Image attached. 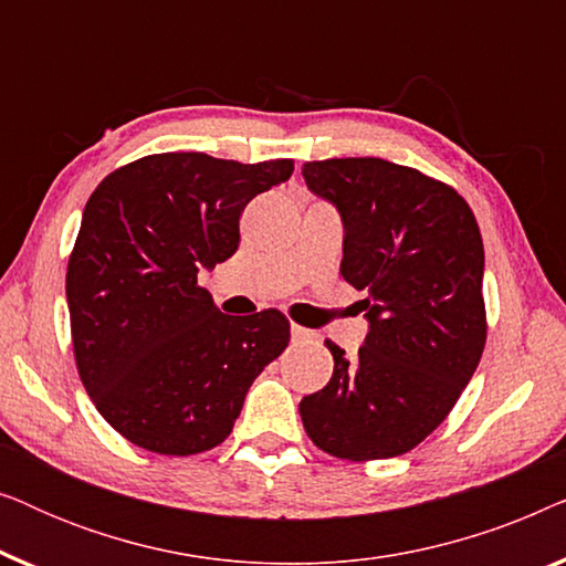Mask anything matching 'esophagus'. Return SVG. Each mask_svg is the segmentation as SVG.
Masks as SVG:
<instances>
[{"mask_svg": "<svg viewBox=\"0 0 566 566\" xmlns=\"http://www.w3.org/2000/svg\"><path fill=\"white\" fill-rule=\"evenodd\" d=\"M291 337H293V343H312L314 332L306 327H298V324H291Z\"/></svg>", "mask_w": 566, "mask_h": 566, "instance_id": "34e87169", "label": "esophagus"}]
</instances>
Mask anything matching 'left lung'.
<instances>
[{
	"instance_id": "1",
	"label": "left lung",
	"mask_w": 566,
	"mask_h": 566,
	"mask_svg": "<svg viewBox=\"0 0 566 566\" xmlns=\"http://www.w3.org/2000/svg\"><path fill=\"white\" fill-rule=\"evenodd\" d=\"M308 190L343 216V265L368 319L355 358L301 399L324 453L376 461L420 446L474 376L486 343L484 244L467 200L420 169L376 157L306 161Z\"/></svg>"
}]
</instances>
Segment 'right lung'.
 <instances>
[{"label":"right lung","instance_id":"right-lung-1","mask_svg":"<svg viewBox=\"0 0 566 566\" xmlns=\"http://www.w3.org/2000/svg\"><path fill=\"white\" fill-rule=\"evenodd\" d=\"M291 172L293 159L149 154L84 206L66 268L76 370L97 412L144 451L223 443L247 389L289 345L285 314L219 312L198 270L237 252L247 203Z\"/></svg>","mask_w":566,"mask_h":566}]
</instances>
